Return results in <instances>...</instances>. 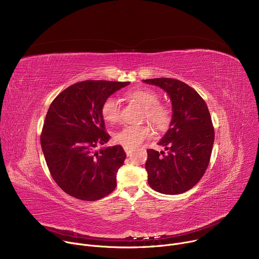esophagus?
Here are the masks:
<instances>
[{"mask_svg":"<svg viewBox=\"0 0 259 259\" xmlns=\"http://www.w3.org/2000/svg\"><path fill=\"white\" fill-rule=\"evenodd\" d=\"M124 150H125L127 156H129V155L132 153V150H131V149H128V147H124Z\"/></svg>","mask_w":259,"mask_h":259,"instance_id":"1","label":"esophagus"}]
</instances>
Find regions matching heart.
<instances>
[{
	"label": "heart",
	"instance_id": "obj_1",
	"mask_svg": "<svg viewBox=\"0 0 259 259\" xmlns=\"http://www.w3.org/2000/svg\"><path fill=\"white\" fill-rule=\"evenodd\" d=\"M126 95L143 108L142 119L151 123L156 129L164 130L169 126L172 119L171 107L159 101L160 96L156 91L149 88H134L129 90ZM100 112L104 121L110 124H115L120 120L118 100L112 96L103 100ZM151 135L152 129L149 125H129L116 132L114 139L128 149H135Z\"/></svg>",
	"mask_w": 259,
	"mask_h": 259
}]
</instances>
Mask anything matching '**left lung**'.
Instances as JSON below:
<instances>
[{"label": "left lung", "mask_w": 259, "mask_h": 259, "mask_svg": "<svg viewBox=\"0 0 259 259\" xmlns=\"http://www.w3.org/2000/svg\"><path fill=\"white\" fill-rule=\"evenodd\" d=\"M164 89L172 101L170 128L159 142L165 152L147 150L145 170L153 190L179 195L205 174L214 142V127L205 100L188 84L171 78L144 80Z\"/></svg>", "instance_id": "8db88e82"}]
</instances>
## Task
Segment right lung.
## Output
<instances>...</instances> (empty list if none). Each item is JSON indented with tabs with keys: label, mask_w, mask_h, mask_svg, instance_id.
<instances>
[{
	"label": "right lung",
	"mask_w": 259,
	"mask_h": 259,
	"mask_svg": "<svg viewBox=\"0 0 259 259\" xmlns=\"http://www.w3.org/2000/svg\"><path fill=\"white\" fill-rule=\"evenodd\" d=\"M127 85L87 80L67 87L51 102L41 146L52 178L67 195L96 201L116 189L126 153L121 145L96 151L109 139L100 108L105 98Z\"/></svg>",
	"instance_id": "1"
}]
</instances>
